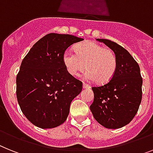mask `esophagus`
<instances>
[{
  "mask_svg": "<svg viewBox=\"0 0 153 153\" xmlns=\"http://www.w3.org/2000/svg\"><path fill=\"white\" fill-rule=\"evenodd\" d=\"M91 87L89 85H88V84H83V88L84 89H89Z\"/></svg>",
  "mask_w": 153,
  "mask_h": 153,
  "instance_id": "esophagus-1",
  "label": "esophagus"
}]
</instances>
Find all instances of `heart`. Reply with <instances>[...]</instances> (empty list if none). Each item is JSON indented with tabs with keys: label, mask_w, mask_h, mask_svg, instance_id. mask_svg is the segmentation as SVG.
Listing matches in <instances>:
<instances>
[{
	"label": "heart",
	"mask_w": 153,
	"mask_h": 153,
	"mask_svg": "<svg viewBox=\"0 0 153 153\" xmlns=\"http://www.w3.org/2000/svg\"><path fill=\"white\" fill-rule=\"evenodd\" d=\"M62 62L70 75L77 76L86 69L84 79L89 81L98 80L106 84L114 76L117 60L114 51L105 48L94 41H85L76 46V52L66 50L63 53Z\"/></svg>",
	"instance_id": "b5f03b06"
}]
</instances>
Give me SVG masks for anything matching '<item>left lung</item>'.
<instances>
[{
	"label": "left lung",
	"mask_w": 153,
	"mask_h": 153,
	"mask_svg": "<svg viewBox=\"0 0 153 153\" xmlns=\"http://www.w3.org/2000/svg\"><path fill=\"white\" fill-rule=\"evenodd\" d=\"M114 51L117 69L110 81L93 87L94 102L90 109L94 119L108 129L120 128L131 122L142 102V78L137 62L128 51L117 43L97 39Z\"/></svg>",
	"instance_id": "obj_1"
}]
</instances>
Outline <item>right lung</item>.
Here are the masks:
<instances>
[{
  "mask_svg": "<svg viewBox=\"0 0 153 153\" xmlns=\"http://www.w3.org/2000/svg\"><path fill=\"white\" fill-rule=\"evenodd\" d=\"M83 38L69 34L49 33L31 48L16 77V95L25 117L36 127L48 129L62 124L82 82L69 74L63 53Z\"/></svg>",
  "mask_w": 153,
  "mask_h": 153,
  "instance_id": "right-lung-1",
  "label": "right lung"
}]
</instances>
